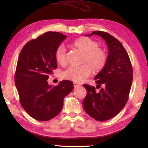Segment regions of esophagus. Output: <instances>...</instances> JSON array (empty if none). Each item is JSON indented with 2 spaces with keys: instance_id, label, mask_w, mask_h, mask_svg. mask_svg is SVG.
Masks as SVG:
<instances>
[{
  "instance_id": "1",
  "label": "esophagus",
  "mask_w": 148,
  "mask_h": 148,
  "mask_svg": "<svg viewBox=\"0 0 148 148\" xmlns=\"http://www.w3.org/2000/svg\"><path fill=\"white\" fill-rule=\"evenodd\" d=\"M79 86H80V84H78V83H74V88H77Z\"/></svg>"
}]
</instances>
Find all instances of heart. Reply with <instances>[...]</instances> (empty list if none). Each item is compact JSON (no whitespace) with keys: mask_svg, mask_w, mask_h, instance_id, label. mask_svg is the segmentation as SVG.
<instances>
[{"mask_svg":"<svg viewBox=\"0 0 148 148\" xmlns=\"http://www.w3.org/2000/svg\"><path fill=\"white\" fill-rule=\"evenodd\" d=\"M74 46L84 53L83 65L70 66L63 72L62 77L65 79L80 83L92 74L93 69L96 71L102 70L107 62V55L104 50L99 48V43L89 37H81L74 42ZM55 58L59 64L67 63L65 47L60 45L56 49Z\"/></svg>","mask_w":148,"mask_h":148,"instance_id":"b5f03b06","label":"heart"}]
</instances>
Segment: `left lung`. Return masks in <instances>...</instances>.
<instances>
[{"instance_id": "left-lung-1", "label": "left lung", "mask_w": 148, "mask_h": 148, "mask_svg": "<svg viewBox=\"0 0 148 148\" xmlns=\"http://www.w3.org/2000/svg\"><path fill=\"white\" fill-rule=\"evenodd\" d=\"M98 35L105 40L109 55L106 64L96 75L97 87L104 88L95 92V88L83 84L87 92L83 106L88 114L97 121L108 120L120 112L126 104L133 79V69L129 56L122 44L108 33L93 31L87 35Z\"/></svg>"}]
</instances>
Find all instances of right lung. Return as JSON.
I'll return each instance as SVG.
<instances>
[{
    "mask_svg": "<svg viewBox=\"0 0 148 148\" xmlns=\"http://www.w3.org/2000/svg\"><path fill=\"white\" fill-rule=\"evenodd\" d=\"M66 37L59 32H46L28 42L19 55L14 82L20 103L38 121H48L58 115L64 97L74 88L71 81L63 80L55 86L47 81L57 67L55 50Z\"/></svg>",
    "mask_w": 148,
    "mask_h": 148,
    "instance_id": "add662e5",
    "label": "right lung"
}]
</instances>
